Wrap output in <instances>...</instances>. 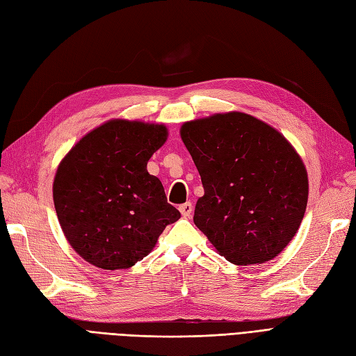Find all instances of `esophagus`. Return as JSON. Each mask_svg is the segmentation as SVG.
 Wrapping results in <instances>:
<instances>
[{
	"mask_svg": "<svg viewBox=\"0 0 356 356\" xmlns=\"http://www.w3.org/2000/svg\"><path fill=\"white\" fill-rule=\"evenodd\" d=\"M179 213L182 214V217H184V218H190L191 213H193V205H191L190 202H186V204L179 205Z\"/></svg>",
	"mask_w": 356,
	"mask_h": 356,
	"instance_id": "obj_1",
	"label": "esophagus"
}]
</instances>
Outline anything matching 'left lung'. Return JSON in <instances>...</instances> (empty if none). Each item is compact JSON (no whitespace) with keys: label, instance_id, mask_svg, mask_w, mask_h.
<instances>
[{"label":"left lung","instance_id":"8db88e82","mask_svg":"<svg viewBox=\"0 0 356 356\" xmlns=\"http://www.w3.org/2000/svg\"><path fill=\"white\" fill-rule=\"evenodd\" d=\"M181 139L205 191L195 225L235 265L274 259L295 236L309 199L307 170L293 147L243 112L186 122Z\"/></svg>","mask_w":356,"mask_h":356}]
</instances>
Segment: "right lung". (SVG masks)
<instances>
[{"label": "right lung", "instance_id": "add662e5", "mask_svg": "<svg viewBox=\"0 0 356 356\" xmlns=\"http://www.w3.org/2000/svg\"><path fill=\"white\" fill-rule=\"evenodd\" d=\"M163 124L112 120L70 149L54 179L67 241L102 270H126L154 248L181 217L147 163L166 142Z\"/></svg>", "mask_w": 356, "mask_h": 356}]
</instances>
